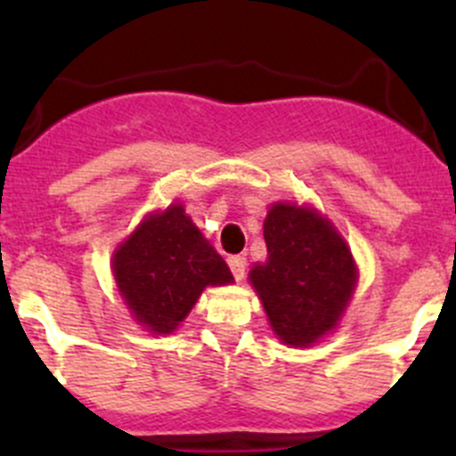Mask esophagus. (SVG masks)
Masks as SVG:
<instances>
[{"label": "esophagus", "instance_id": "obj_1", "mask_svg": "<svg viewBox=\"0 0 456 456\" xmlns=\"http://www.w3.org/2000/svg\"><path fill=\"white\" fill-rule=\"evenodd\" d=\"M229 269H232L233 278L242 280L247 271V257L245 256H232L229 257Z\"/></svg>", "mask_w": 456, "mask_h": 456}]
</instances>
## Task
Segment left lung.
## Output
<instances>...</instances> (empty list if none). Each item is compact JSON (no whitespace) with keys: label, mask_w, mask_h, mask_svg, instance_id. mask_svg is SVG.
I'll return each instance as SVG.
<instances>
[{"label":"left lung","mask_w":456,"mask_h":456,"mask_svg":"<svg viewBox=\"0 0 456 456\" xmlns=\"http://www.w3.org/2000/svg\"><path fill=\"white\" fill-rule=\"evenodd\" d=\"M266 262L249 280L284 344L309 346L338 324L355 289L346 242L315 209L278 202L265 220Z\"/></svg>","instance_id":"8db88e82"}]
</instances>
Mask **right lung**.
Listing matches in <instances>:
<instances>
[{
	"mask_svg": "<svg viewBox=\"0 0 456 456\" xmlns=\"http://www.w3.org/2000/svg\"><path fill=\"white\" fill-rule=\"evenodd\" d=\"M112 269L126 305L151 333H172L202 289L233 280L183 205L145 218L117 249Z\"/></svg>",
	"mask_w": 456,
	"mask_h": 456,
	"instance_id": "right-lung-1",
	"label": "right lung"
}]
</instances>
